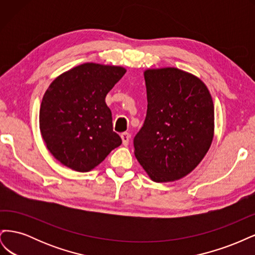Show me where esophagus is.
<instances>
[{"label": "esophagus", "instance_id": "34e87169", "mask_svg": "<svg viewBox=\"0 0 255 255\" xmlns=\"http://www.w3.org/2000/svg\"><path fill=\"white\" fill-rule=\"evenodd\" d=\"M121 139H122L123 145H128V141H129V139H130V135H129L128 133H127V132L122 133V134H121Z\"/></svg>", "mask_w": 255, "mask_h": 255}]
</instances>
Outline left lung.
<instances>
[{
    "label": "left lung",
    "mask_w": 255,
    "mask_h": 255,
    "mask_svg": "<svg viewBox=\"0 0 255 255\" xmlns=\"http://www.w3.org/2000/svg\"><path fill=\"white\" fill-rule=\"evenodd\" d=\"M144 81L148 110L134 137L135 156L152 181L180 180L212 144V96L201 80L177 68L148 69Z\"/></svg>",
    "instance_id": "1"
}]
</instances>
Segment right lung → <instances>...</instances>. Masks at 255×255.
I'll use <instances>...</instances> for the list:
<instances>
[{
  "label": "right lung",
  "instance_id": "add662e5",
  "mask_svg": "<svg viewBox=\"0 0 255 255\" xmlns=\"http://www.w3.org/2000/svg\"><path fill=\"white\" fill-rule=\"evenodd\" d=\"M127 70L86 63L60 74L45 91L39 127L48 150L61 164L87 172L122 140L113 130L105 97Z\"/></svg>",
  "mask_w": 255,
  "mask_h": 255
}]
</instances>
